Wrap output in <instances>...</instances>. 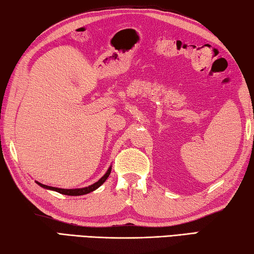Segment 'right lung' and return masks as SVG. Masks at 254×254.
<instances>
[{
  "label": "right lung",
  "mask_w": 254,
  "mask_h": 254,
  "mask_svg": "<svg viewBox=\"0 0 254 254\" xmlns=\"http://www.w3.org/2000/svg\"><path fill=\"white\" fill-rule=\"evenodd\" d=\"M111 169L112 167H110L109 169H107L106 174L103 176V177L98 180V182H96L95 184L91 185V186L88 187H84V188H76V189H64V188H57V187H51V186H47V185H44V184H40L36 182L39 186H41L42 188H46V189H51V190H55L57 192H60V194L63 195H69V196H80V195H85V194H88V192H91L93 190H95V189H97L98 187L101 186V185H103L105 183V180L107 179V177H109L110 174H111Z\"/></svg>",
  "instance_id": "add662e5"
}]
</instances>
